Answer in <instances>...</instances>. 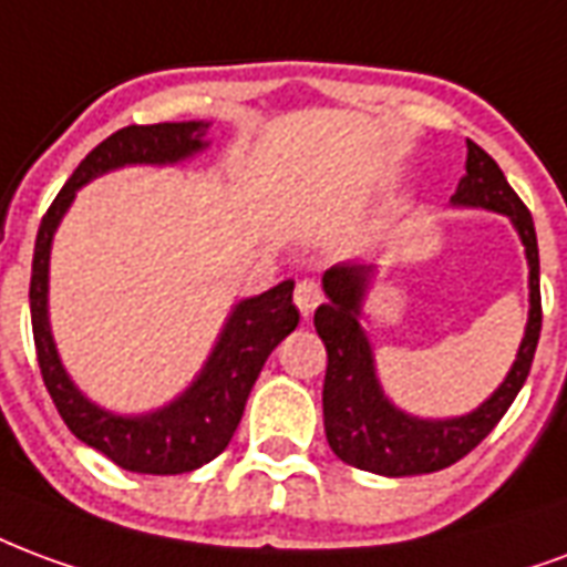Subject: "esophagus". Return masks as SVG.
Masks as SVG:
<instances>
[{"mask_svg":"<svg viewBox=\"0 0 567 567\" xmlns=\"http://www.w3.org/2000/svg\"><path fill=\"white\" fill-rule=\"evenodd\" d=\"M321 300H324V295H321V285L312 282V279H303V282H297L295 306L300 309V316H312Z\"/></svg>","mask_w":567,"mask_h":567,"instance_id":"1","label":"esophagus"}]
</instances>
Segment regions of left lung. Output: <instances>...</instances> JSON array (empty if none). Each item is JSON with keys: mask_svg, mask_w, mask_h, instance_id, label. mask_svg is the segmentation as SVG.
Wrapping results in <instances>:
<instances>
[{"mask_svg": "<svg viewBox=\"0 0 567 567\" xmlns=\"http://www.w3.org/2000/svg\"><path fill=\"white\" fill-rule=\"evenodd\" d=\"M465 177L451 195L454 207H481L507 216L526 249L529 264V318L517 358L505 381L477 409L456 417H417L393 405L363 330V303L379 267L369 261H342L324 270L327 303L318 306L316 330L327 348L324 433L342 463L384 477L430 475L463 460L493 433L511 402L526 384L540 337V267L535 221L517 192L507 186L502 167L472 141H465Z\"/></svg>", "mask_w": 567, "mask_h": 567, "instance_id": "obj_1", "label": "left lung"}]
</instances>
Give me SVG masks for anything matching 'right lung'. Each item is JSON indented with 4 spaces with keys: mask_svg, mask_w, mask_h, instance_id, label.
Wrapping results in <instances>:
<instances>
[{
    "mask_svg": "<svg viewBox=\"0 0 567 567\" xmlns=\"http://www.w3.org/2000/svg\"><path fill=\"white\" fill-rule=\"evenodd\" d=\"M207 120L120 128L78 165L56 200L50 204L35 237L29 309L41 379L71 433L120 468L137 475H186L216 460L228 447L270 351L300 321V312L291 303L295 282L285 279L264 295L246 297L230 306L216 346L209 348L200 372L179 396L153 412L120 414L92 402L71 381L69 369L62 363L50 330V249L56 228L86 183L120 167L179 165L207 150Z\"/></svg>",
    "mask_w": 567,
    "mask_h": 567,
    "instance_id": "right-lung-1",
    "label": "right lung"
}]
</instances>
